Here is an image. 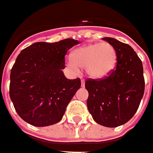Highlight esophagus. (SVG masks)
Wrapping results in <instances>:
<instances>
[{
	"label": "esophagus",
	"instance_id": "obj_1",
	"mask_svg": "<svg viewBox=\"0 0 153 153\" xmlns=\"http://www.w3.org/2000/svg\"><path fill=\"white\" fill-rule=\"evenodd\" d=\"M81 82H82V83H81L82 87H84V86H85V81H84V79H82L81 80Z\"/></svg>",
	"mask_w": 153,
	"mask_h": 153
}]
</instances>
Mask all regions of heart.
<instances>
[{"mask_svg": "<svg viewBox=\"0 0 153 153\" xmlns=\"http://www.w3.org/2000/svg\"><path fill=\"white\" fill-rule=\"evenodd\" d=\"M117 61V52L112 45L108 42H95L76 49L72 58L69 57L66 59V65L76 72L80 67L86 68L89 76L98 79L111 73Z\"/></svg>", "mask_w": 153, "mask_h": 153, "instance_id": "b5f03b06", "label": "heart"}]
</instances>
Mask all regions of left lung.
<instances>
[{
  "label": "left lung",
  "mask_w": 153,
  "mask_h": 153,
  "mask_svg": "<svg viewBox=\"0 0 153 153\" xmlns=\"http://www.w3.org/2000/svg\"><path fill=\"white\" fill-rule=\"evenodd\" d=\"M114 47L117 67L105 78L87 79V105L94 120L105 127L115 128L126 123L139 108L145 90L143 65L128 44L105 37Z\"/></svg>",
  "instance_id": "left-lung-1"
}]
</instances>
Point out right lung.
Returning a JSON list of instances; mask_svg holds the SVG:
<instances>
[{
  "mask_svg": "<svg viewBox=\"0 0 153 153\" xmlns=\"http://www.w3.org/2000/svg\"><path fill=\"white\" fill-rule=\"evenodd\" d=\"M78 43L70 38L53 43L40 42L21 51L11 70L9 94L23 120L36 127L61 120L81 87L80 78L67 79L62 71L67 51Z\"/></svg>",
  "mask_w": 153,
  "mask_h": 153,
  "instance_id": "add662e5",
  "label": "right lung"
}]
</instances>
